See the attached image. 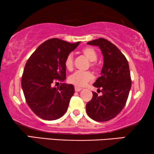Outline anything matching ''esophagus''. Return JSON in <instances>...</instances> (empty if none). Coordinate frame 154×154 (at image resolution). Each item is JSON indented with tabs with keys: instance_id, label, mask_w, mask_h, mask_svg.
Wrapping results in <instances>:
<instances>
[{
	"instance_id": "obj_1",
	"label": "esophagus",
	"mask_w": 154,
	"mask_h": 154,
	"mask_svg": "<svg viewBox=\"0 0 154 154\" xmlns=\"http://www.w3.org/2000/svg\"><path fill=\"white\" fill-rule=\"evenodd\" d=\"M82 90V88L79 87H75V92H80Z\"/></svg>"
}]
</instances>
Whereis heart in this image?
<instances>
[{"label":"heart","mask_w":154,"mask_h":154,"mask_svg":"<svg viewBox=\"0 0 154 154\" xmlns=\"http://www.w3.org/2000/svg\"><path fill=\"white\" fill-rule=\"evenodd\" d=\"M82 52L89 60L90 62V66L92 68H94L95 64L93 62L97 60V54L95 50L92 48H84L82 50ZM65 67L68 70H71L73 66V58L71 54H69L66 57L64 61ZM93 79V75L89 71H76L73 73L69 77V82L72 85L77 87H83L88 82Z\"/></svg>","instance_id":"obj_1"}]
</instances>
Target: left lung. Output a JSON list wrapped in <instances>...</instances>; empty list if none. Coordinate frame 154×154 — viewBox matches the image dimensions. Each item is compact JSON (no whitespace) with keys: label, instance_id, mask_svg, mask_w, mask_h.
Returning <instances> with one entry per match:
<instances>
[{"label":"left lung","instance_id":"obj_1","mask_svg":"<svg viewBox=\"0 0 154 154\" xmlns=\"http://www.w3.org/2000/svg\"><path fill=\"white\" fill-rule=\"evenodd\" d=\"M88 44L100 48L104 64L100 77L93 84L102 94L92 92L86 111L94 121H108L121 112L127 102L132 84L129 64L121 50L106 39L100 38Z\"/></svg>","mask_w":154,"mask_h":154}]
</instances>
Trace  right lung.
I'll return each mask as SVG.
<instances>
[{"mask_svg":"<svg viewBox=\"0 0 154 154\" xmlns=\"http://www.w3.org/2000/svg\"><path fill=\"white\" fill-rule=\"evenodd\" d=\"M81 42L69 43L58 38L48 40L40 45L25 65L22 88L27 104L43 120L53 121L66 113L74 87L62 83L52 87L57 81L66 79L65 59Z\"/></svg>","mask_w":154,"mask_h":154,"instance_id":"1","label":"right lung"}]
</instances>
